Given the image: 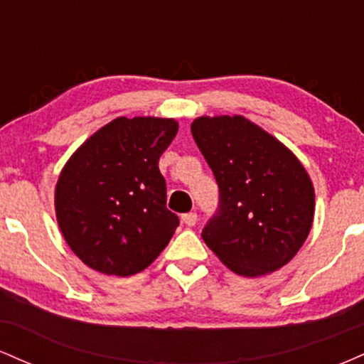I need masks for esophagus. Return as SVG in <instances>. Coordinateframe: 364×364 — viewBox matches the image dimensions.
<instances>
[{
	"mask_svg": "<svg viewBox=\"0 0 364 364\" xmlns=\"http://www.w3.org/2000/svg\"><path fill=\"white\" fill-rule=\"evenodd\" d=\"M181 220H183V224H186V225H195L196 224V220H198V215L195 214V212H188V214H183L181 215Z\"/></svg>",
	"mask_w": 364,
	"mask_h": 364,
	"instance_id": "esophagus-1",
	"label": "esophagus"
}]
</instances>
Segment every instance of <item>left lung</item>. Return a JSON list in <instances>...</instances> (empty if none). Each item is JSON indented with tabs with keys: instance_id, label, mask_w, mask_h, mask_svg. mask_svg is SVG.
Returning a JSON list of instances; mask_svg holds the SVG:
<instances>
[{
	"instance_id": "8db88e82",
	"label": "left lung",
	"mask_w": 364,
	"mask_h": 364,
	"mask_svg": "<svg viewBox=\"0 0 364 364\" xmlns=\"http://www.w3.org/2000/svg\"><path fill=\"white\" fill-rule=\"evenodd\" d=\"M191 135L219 185L205 245L229 270L260 277L282 269L306 241L315 188L299 159L245 116H200Z\"/></svg>"
}]
</instances>
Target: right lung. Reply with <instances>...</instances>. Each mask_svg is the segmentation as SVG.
I'll return each mask as SVG.
<instances>
[{
	"instance_id": "1",
	"label": "right lung",
	"mask_w": 364,
	"mask_h": 364,
	"mask_svg": "<svg viewBox=\"0 0 364 364\" xmlns=\"http://www.w3.org/2000/svg\"><path fill=\"white\" fill-rule=\"evenodd\" d=\"M176 133L173 118L121 116L66 161L54 208L63 237L87 267L128 277L168 246L179 219L166 208L159 157Z\"/></svg>"
}]
</instances>
